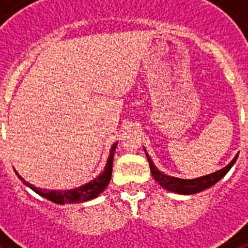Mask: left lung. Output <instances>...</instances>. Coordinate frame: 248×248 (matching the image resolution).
<instances>
[{
    "mask_svg": "<svg viewBox=\"0 0 248 248\" xmlns=\"http://www.w3.org/2000/svg\"><path fill=\"white\" fill-rule=\"evenodd\" d=\"M145 151V149H144ZM145 155H147L148 162H149V166H151V171L152 175L155 177V181H158V184L161 186H163L165 189L170 190V192L177 193V194H194V193H200L204 189L210 188L214 184H216L220 179H223L229 170L232 169V166L234 165V162L238 158V155H235L234 158L232 159V162L229 165H227L224 169L216 171V172H212L210 175H206V176H201L196 177V179H179V177H173L169 176L163 173L162 171H159L157 167L155 166L153 161L151 159L149 155L145 151Z\"/></svg>",
    "mask_w": 248,
    "mask_h": 248,
    "instance_id": "obj_1",
    "label": "left lung"
}]
</instances>
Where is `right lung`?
Segmentation results:
<instances>
[{
	"label": "right lung",
	"instance_id": "obj_1",
	"mask_svg": "<svg viewBox=\"0 0 248 248\" xmlns=\"http://www.w3.org/2000/svg\"><path fill=\"white\" fill-rule=\"evenodd\" d=\"M117 143L113 144L112 149H110V155L107 161V165L104 167V171L90 183L85 185H81L79 188L71 189V190H50V189H41L36 188L34 185L29 184L28 181H25L19 173L15 171L16 176L24 183L27 186L32 189L33 192H36L37 194H40L41 197H44L46 200L51 201L54 203L64 204V203H81V202H86V201L93 200L108 186L110 177H112V167H113V157H114V151H116Z\"/></svg>",
	"mask_w": 248,
	"mask_h": 248
}]
</instances>
